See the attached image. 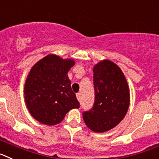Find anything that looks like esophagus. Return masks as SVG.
I'll return each instance as SVG.
<instances>
[{
	"label": "esophagus",
	"mask_w": 159,
	"mask_h": 159,
	"mask_svg": "<svg viewBox=\"0 0 159 159\" xmlns=\"http://www.w3.org/2000/svg\"><path fill=\"white\" fill-rule=\"evenodd\" d=\"M76 96H77V98H78V100L80 102V101H81V93H78Z\"/></svg>",
	"instance_id": "obj_1"
}]
</instances>
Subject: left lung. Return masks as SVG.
Returning a JSON list of instances; mask_svg holds the SVG:
<instances>
[{
    "mask_svg": "<svg viewBox=\"0 0 159 159\" xmlns=\"http://www.w3.org/2000/svg\"><path fill=\"white\" fill-rule=\"evenodd\" d=\"M93 85L94 103L82 115L89 129L102 133L114 128L125 117L129 105V87L121 69L109 60L94 66Z\"/></svg>",
    "mask_w": 159,
    "mask_h": 159,
    "instance_id": "8db88e82",
    "label": "left lung"
}]
</instances>
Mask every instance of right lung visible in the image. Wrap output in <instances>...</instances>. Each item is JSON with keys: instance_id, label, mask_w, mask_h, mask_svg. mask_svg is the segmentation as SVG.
I'll use <instances>...</instances> for the list:
<instances>
[{"instance_id": "add662e5", "label": "right lung", "mask_w": 159, "mask_h": 159, "mask_svg": "<svg viewBox=\"0 0 159 159\" xmlns=\"http://www.w3.org/2000/svg\"><path fill=\"white\" fill-rule=\"evenodd\" d=\"M74 66L72 59L63 60L49 54L30 70L25 85V99L31 115L41 123L58 124L70 110L80 107L67 75Z\"/></svg>"}]
</instances>
